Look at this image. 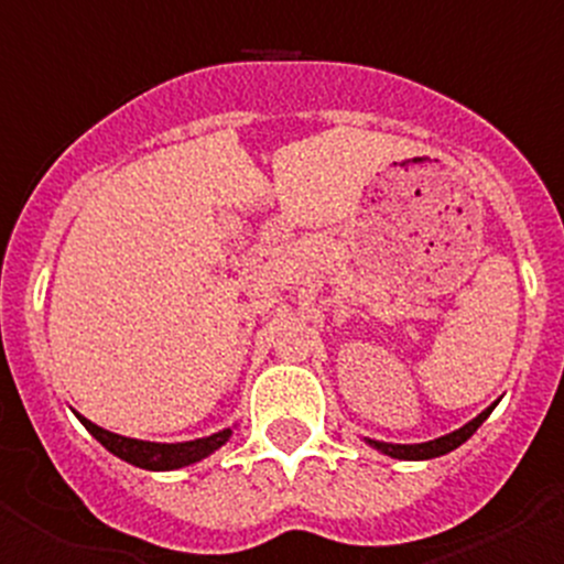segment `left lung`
<instances>
[{
    "label": "left lung",
    "mask_w": 564,
    "mask_h": 564,
    "mask_svg": "<svg viewBox=\"0 0 564 564\" xmlns=\"http://www.w3.org/2000/svg\"><path fill=\"white\" fill-rule=\"evenodd\" d=\"M491 410H495V403H491L488 410H482L475 421H468L466 426H460V430L449 432V435H443V437H437V441H430V443H381V441H370V437H367V443H370V446H376L378 452H383V455L398 457V460H430V457H441V455H446V452L457 449L460 443H466L468 437L475 435L477 426H480V423L491 415Z\"/></svg>",
    "instance_id": "8db88e82"
}]
</instances>
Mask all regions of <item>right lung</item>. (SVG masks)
<instances>
[{"instance_id":"add662e5","label":"right lung","mask_w":564,"mask_h":564,"mask_svg":"<svg viewBox=\"0 0 564 564\" xmlns=\"http://www.w3.org/2000/svg\"><path fill=\"white\" fill-rule=\"evenodd\" d=\"M78 421L87 426V432L101 443L104 449L112 452L115 457H121V460L132 463L138 468H149V471H172V468H183L192 466V463L203 460L212 452H217L223 443L231 437V430H223L217 435L208 437H197V441H186V443H149V441H134V437H123L115 435V432L101 430L93 421L78 415Z\"/></svg>"}]
</instances>
